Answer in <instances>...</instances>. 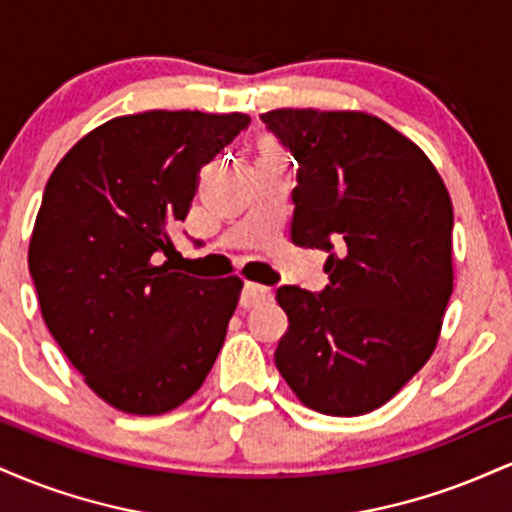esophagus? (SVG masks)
Returning a JSON list of instances; mask_svg holds the SVG:
<instances>
[{
  "label": "esophagus",
  "mask_w": 512,
  "mask_h": 512,
  "mask_svg": "<svg viewBox=\"0 0 512 512\" xmlns=\"http://www.w3.org/2000/svg\"><path fill=\"white\" fill-rule=\"evenodd\" d=\"M272 289H267V286H260V284H245L243 289V296H240V303H243V308H255V305H260L264 301H272Z\"/></svg>",
  "instance_id": "1"
}]
</instances>
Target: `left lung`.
<instances>
[{
    "mask_svg": "<svg viewBox=\"0 0 512 512\" xmlns=\"http://www.w3.org/2000/svg\"><path fill=\"white\" fill-rule=\"evenodd\" d=\"M298 161L291 240L327 250L330 286H281L274 363L305 407L361 416L426 366L452 293V202L411 139L358 110L262 115Z\"/></svg>",
    "mask_w": 512,
    "mask_h": 512,
    "instance_id": "1",
    "label": "left lung"
}]
</instances>
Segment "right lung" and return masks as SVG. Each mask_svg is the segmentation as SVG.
I'll return each instance as SVG.
<instances>
[{"mask_svg":"<svg viewBox=\"0 0 512 512\" xmlns=\"http://www.w3.org/2000/svg\"><path fill=\"white\" fill-rule=\"evenodd\" d=\"M250 115L146 110L81 137L52 170L28 269L43 320L84 383L137 416L178 409L219 356L243 281L161 262L197 173Z\"/></svg>","mask_w":512,"mask_h":512,"instance_id":"add662e5","label":"right lung"}]
</instances>
